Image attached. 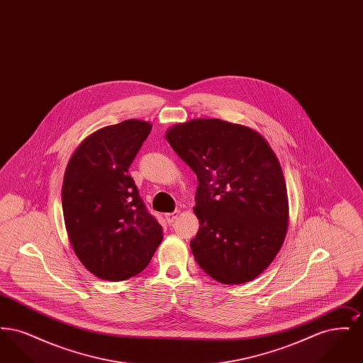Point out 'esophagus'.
Returning <instances> with one entry per match:
<instances>
[{
	"label": "esophagus",
	"instance_id": "obj_1",
	"mask_svg": "<svg viewBox=\"0 0 363 363\" xmlns=\"http://www.w3.org/2000/svg\"><path fill=\"white\" fill-rule=\"evenodd\" d=\"M178 215H179V211H174L170 213H166V219H167L169 223H173L174 220L178 218Z\"/></svg>",
	"mask_w": 363,
	"mask_h": 363
}]
</instances>
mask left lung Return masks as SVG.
<instances>
[{
  "label": "left lung",
  "instance_id": "8db88e82",
  "mask_svg": "<svg viewBox=\"0 0 363 363\" xmlns=\"http://www.w3.org/2000/svg\"><path fill=\"white\" fill-rule=\"evenodd\" d=\"M196 173L200 228L190 247L200 268L223 284H242L277 257L289 228V197L277 154L257 130L218 118L166 132Z\"/></svg>",
  "mask_w": 363,
  "mask_h": 363
}]
</instances>
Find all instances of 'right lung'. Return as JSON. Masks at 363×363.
<instances>
[{"label": "right lung", "instance_id": "obj_1", "mask_svg": "<svg viewBox=\"0 0 363 363\" xmlns=\"http://www.w3.org/2000/svg\"><path fill=\"white\" fill-rule=\"evenodd\" d=\"M152 125L126 120L84 138L70 156L62 211L74 255L95 277L121 281L150 264L163 240L128 175Z\"/></svg>", "mask_w": 363, "mask_h": 363}]
</instances>
